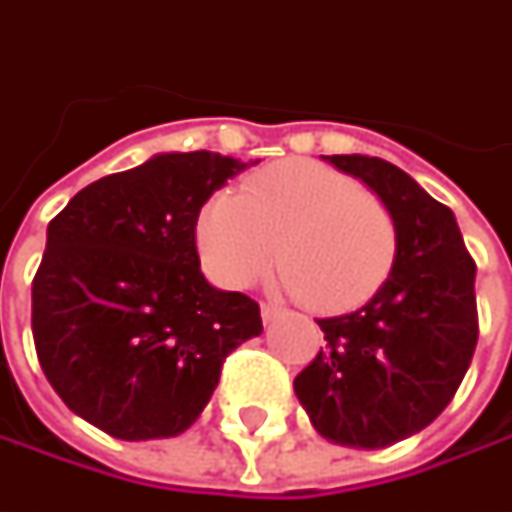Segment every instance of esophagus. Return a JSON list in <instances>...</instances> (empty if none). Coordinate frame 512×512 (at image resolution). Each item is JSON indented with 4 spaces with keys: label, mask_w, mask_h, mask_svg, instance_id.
Returning <instances> with one entry per match:
<instances>
[{
    "label": "esophagus",
    "mask_w": 512,
    "mask_h": 512,
    "mask_svg": "<svg viewBox=\"0 0 512 512\" xmlns=\"http://www.w3.org/2000/svg\"><path fill=\"white\" fill-rule=\"evenodd\" d=\"M282 313H285V310H282L279 305H273V302H265V305H262V319H265V322H273V319H279Z\"/></svg>",
    "instance_id": "1"
}]
</instances>
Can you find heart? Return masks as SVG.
<instances>
[{"label":"heart","instance_id":"b5f03b06","mask_svg":"<svg viewBox=\"0 0 512 512\" xmlns=\"http://www.w3.org/2000/svg\"><path fill=\"white\" fill-rule=\"evenodd\" d=\"M196 245L225 287L253 285L267 267L313 313L370 302L399 253V225L382 196L322 162H282L199 213Z\"/></svg>","mask_w":512,"mask_h":512}]
</instances>
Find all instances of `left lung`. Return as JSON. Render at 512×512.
<instances>
[{"label":"left lung","instance_id":"obj_1","mask_svg":"<svg viewBox=\"0 0 512 512\" xmlns=\"http://www.w3.org/2000/svg\"><path fill=\"white\" fill-rule=\"evenodd\" d=\"M382 196L399 225L387 282L359 310L319 319L325 350L293 390L327 442L379 450L424 430L470 367L479 313L476 262L450 207L376 156H327Z\"/></svg>","mask_w":512,"mask_h":512}]
</instances>
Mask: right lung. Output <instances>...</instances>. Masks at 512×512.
<instances>
[{
  "label": "right lung",
  "mask_w": 512,
  "mask_h": 512,
  "mask_svg": "<svg viewBox=\"0 0 512 512\" xmlns=\"http://www.w3.org/2000/svg\"><path fill=\"white\" fill-rule=\"evenodd\" d=\"M245 168L210 150L159 153L50 219L33 276L36 356L59 399L113 439L185 433L227 356L262 333L259 305L207 285L196 250L199 210Z\"/></svg>",
  "instance_id": "add662e5"
}]
</instances>
